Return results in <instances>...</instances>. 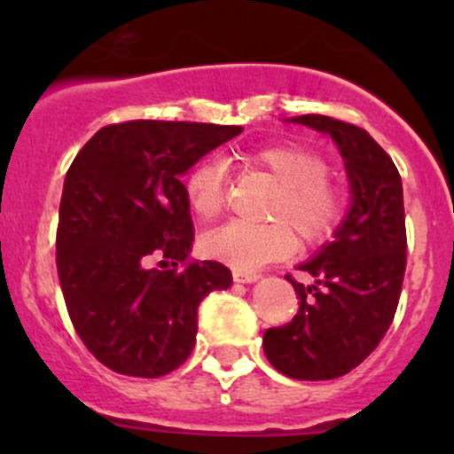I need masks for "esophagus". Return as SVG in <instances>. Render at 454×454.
<instances>
[{
	"mask_svg": "<svg viewBox=\"0 0 454 454\" xmlns=\"http://www.w3.org/2000/svg\"><path fill=\"white\" fill-rule=\"evenodd\" d=\"M231 275H234V282H240V284H252V282H256V279H259V272H252V270H236L234 268V272H231Z\"/></svg>",
	"mask_w": 454,
	"mask_h": 454,
	"instance_id": "34e87169",
	"label": "esophagus"
}]
</instances>
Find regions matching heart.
I'll list each match as a JSON object with an SVG mask.
<instances>
[{"instance_id":"obj_1","label":"heart","mask_w":454,"mask_h":454,"mask_svg":"<svg viewBox=\"0 0 454 454\" xmlns=\"http://www.w3.org/2000/svg\"><path fill=\"white\" fill-rule=\"evenodd\" d=\"M243 166L266 172L277 184L268 198L270 223H230L200 240L208 259L236 270H254L293 254L300 236L304 246H323L346 215V188L330 172V161L302 143H277L240 154ZM192 215L204 223L218 218L227 202V175L218 161H202L184 179Z\"/></svg>"}]
</instances>
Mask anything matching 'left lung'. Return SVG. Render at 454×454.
<instances>
[{"label": "left lung", "instance_id": "8db88e82", "mask_svg": "<svg viewBox=\"0 0 454 454\" xmlns=\"http://www.w3.org/2000/svg\"><path fill=\"white\" fill-rule=\"evenodd\" d=\"M293 122L332 136L352 192L334 240L300 266L314 282L286 275L300 300L298 314L263 334V352L277 371L316 382L359 366L391 327L407 268V230L400 172L368 131L327 115Z\"/></svg>", "mask_w": 454, "mask_h": 454}]
</instances>
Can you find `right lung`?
<instances>
[{"instance_id": "1", "label": "right lung", "mask_w": 454, "mask_h": 454, "mask_svg": "<svg viewBox=\"0 0 454 454\" xmlns=\"http://www.w3.org/2000/svg\"><path fill=\"white\" fill-rule=\"evenodd\" d=\"M243 127L129 120L102 127L66 175L56 268L83 346L111 371L161 377L195 346L198 307L231 284L218 262H188L182 175ZM159 261L166 271L152 269ZM183 268H178V263Z\"/></svg>"}]
</instances>
